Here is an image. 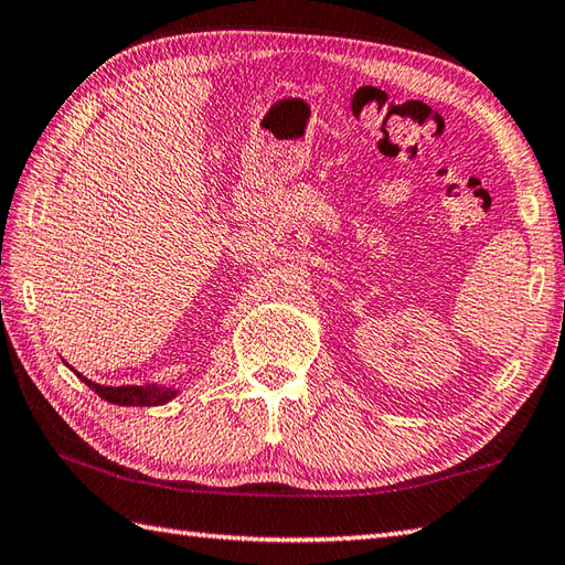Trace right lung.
<instances>
[{
    "label": "right lung",
    "mask_w": 565,
    "mask_h": 565,
    "mask_svg": "<svg viewBox=\"0 0 565 565\" xmlns=\"http://www.w3.org/2000/svg\"><path fill=\"white\" fill-rule=\"evenodd\" d=\"M87 386H90L93 392H97L103 396L105 402L109 404H119V406H159L171 402L175 392L173 390H166V386H157V384H149V386H103V384H95L90 380H85L83 374H77Z\"/></svg>",
    "instance_id": "right-lung-1"
}]
</instances>
